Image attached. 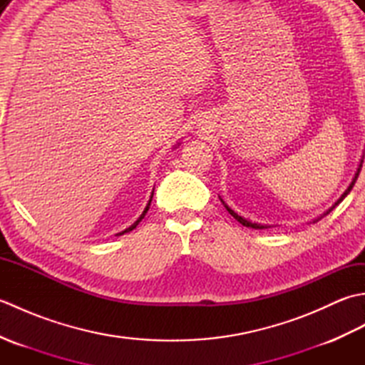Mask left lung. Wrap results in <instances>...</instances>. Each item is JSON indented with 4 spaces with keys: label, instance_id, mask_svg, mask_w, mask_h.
<instances>
[{
    "label": "left lung",
    "instance_id": "8db88e82",
    "mask_svg": "<svg viewBox=\"0 0 365 365\" xmlns=\"http://www.w3.org/2000/svg\"><path fill=\"white\" fill-rule=\"evenodd\" d=\"M361 168H362V161H361V165H359V169H358V173H356V175H354V178H353V182H351V185H350V187H348V190L344 192V195H342V197H340L339 200H337V202H336V205L339 204V202H342V200L345 199V196L348 195V192H350L351 191V188L354 187V183H356V180H358V175H359V173H361ZM226 208H227V212L232 215V216H234V218L240 222V224H243V226H246V227H252V229H267V226H262V224H255V222H251V221H247V220H245V218H242V216H240V215H237L234 210H232V208H229L227 205H226ZM332 208H334V207H332ZM332 208H331V210H332ZM329 210V212H331ZM329 212H327V213H329Z\"/></svg>",
    "mask_w": 365,
    "mask_h": 365
}]
</instances>
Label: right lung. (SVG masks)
I'll return each instance as SVG.
<instances>
[{
  "label": "right lung",
  "mask_w": 365,
  "mask_h": 365,
  "mask_svg": "<svg viewBox=\"0 0 365 365\" xmlns=\"http://www.w3.org/2000/svg\"><path fill=\"white\" fill-rule=\"evenodd\" d=\"M152 197H153V192H152ZM152 197H150V200H149V204H147V207L144 208V212H143V215L141 216H139V218H138V221L135 222V224H131V226L128 227V229H125V230H123V232H120V234H118V235H122V234H125V232H130V230H133L136 226H138V224L139 222H141V220L144 218V216H145V213H147V210H149V205H150V202H152Z\"/></svg>",
  "instance_id": "add662e5"
}]
</instances>
